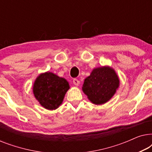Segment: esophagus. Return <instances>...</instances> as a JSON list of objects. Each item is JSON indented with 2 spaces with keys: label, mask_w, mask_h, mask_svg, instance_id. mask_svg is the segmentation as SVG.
Here are the masks:
<instances>
[{
  "label": "esophagus",
  "mask_w": 152,
  "mask_h": 152,
  "mask_svg": "<svg viewBox=\"0 0 152 152\" xmlns=\"http://www.w3.org/2000/svg\"><path fill=\"white\" fill-rule=\"evenodd\" d=\"M73 84L75 85V86H78L79 84H80V81H79L77 79H73Z\"/></svg>",
  "instance_id": "34e87169"
}]
</instances>
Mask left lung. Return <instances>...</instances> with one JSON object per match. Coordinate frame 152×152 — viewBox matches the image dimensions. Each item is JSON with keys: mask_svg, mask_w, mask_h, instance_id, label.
Segmentation results:
<instances>
[{"mask_svg": "<svg viewBox=\"0 0 152 152\" xmlns=\"http://www.w3.org/2000/svg\"><path fill=\"white\" fill-rule=\"evenodd\" d=\"M119 86V79L115 70L109 67L95 68L86 77L82 90L91 102L102 104L109 100Z\"/></svg>", "mask_w": 152, "mask_h": 152, "instance_id": "obj_1", "label": "left lung"}]
</instances>
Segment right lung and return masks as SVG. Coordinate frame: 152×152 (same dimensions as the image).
<instances>
[{"mask_svg":"<svg viewBox=\"0 0 152 152\" xmlns=\"http://www.w3.org/2000/svg\"><path fill=\"white\" fill-rule=\"evenodd\" d=\"M69 84L65 79L52 72L41 74L34 82L33 92L41 105L48 110L56 109L63 102Z\"/></svg>","mask_w":152,"mask_h":152,"instance_id":"1","label":"right lung"}]
</instances>
